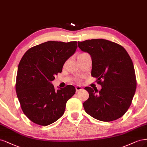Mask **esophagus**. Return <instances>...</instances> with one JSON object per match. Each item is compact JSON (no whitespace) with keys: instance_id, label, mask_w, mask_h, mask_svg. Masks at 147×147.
Segmentation results:
<instances>
[{"instance_id":"34e87169","label":"esophagus","mask_w":147,"mask_h":147,"mask_svg":"<svg viewBox=\"0 0 147 147\" xmlns=\"http://www.w3.org/2000/svg\"><path fill=\"white\" fill-rule=\"evenodd\" d=\"M82 89V87L80 86H76V92H79L80 90H81Z\"/></svg>"}]
</instances>
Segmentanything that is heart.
Listing matches in <instances>:
<instances>
[{
    "instance_id": "1",
    "label": "heart",
    "mask_w": 147,
    "mask_h": 147,
    "mask_svg": "<svg viewBox=\"0 0 147 147\" xmlns=\"http://www.w3.org/2000/svg\"><path fill=\"white\" fill-rule=\"evenodd\" d=\"M82 54H84V53H82Z\"/></svg>"
}]
</instances>
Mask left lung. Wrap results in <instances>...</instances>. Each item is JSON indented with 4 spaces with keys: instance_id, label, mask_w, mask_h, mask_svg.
Returning a JSON list of instances; mask_svg holds the SVG:
<instances>
[{
    "instance_id": "left-lung-1",
    "label": "left lung",
    "mask_w": 147,
    "mask_h": 147,
    "mask_svg": "<svg viewBox=\"0 0 147 147\" xmlns=\"http://www.w3.org/2000/svg\"><path fill=\"white\" fill-rule=\"evenodd\" d=\"M78 46L90 55L92 76L102 87L99 92L96 88L85 87L89 93L83 104L85 111L102 121L121 117L131 105L137 86L133 63L128 53L121 45L104 39L79 41Z\"/></svg>"
}]
</instances>
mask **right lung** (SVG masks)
<instances>
[{"label": "right lung", "mask_w": 147, "mask_h": 147, "mask_svg": "<svg viewBox=\"0 0 147 147\" xmlns=\"http://www.w3.org/2000/svg\"><path fill=\"white\" fill-rule=\"evenodd\" d=\"M77 41H49L27 51L18 68L16 92L24 113L34 123L47 126L63 115L76 92L71 85L55 90L51 81L74 54Z\"/></svg>", "instance_id": "right-lung-1"}]
</instances>
